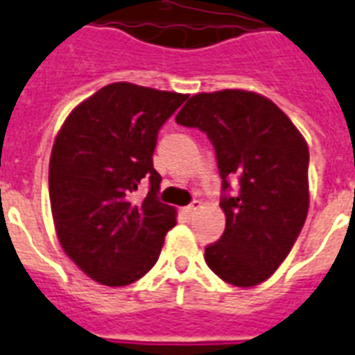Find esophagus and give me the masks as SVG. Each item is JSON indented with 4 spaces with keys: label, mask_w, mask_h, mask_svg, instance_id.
Wrapping results in <instances>:
<instances>
[{
    "label": "esophagus",
    "mask_w": 355,
    "mask_h": 355,
    "mask_svg": "<svg viewBox=\"0 0 355 355\" xmlns=\"http://www.w3.org/2000/svg\"><path fill=\"white\" fill-rule=\"evenodd\" d=\"M199 209H201V203H199V201H193V203L186 207L184 212H186V214H188V216H193V214H196V212H198Z\"/></svg>",
    "instance_id": "esophagus-1"
}]
</instances>
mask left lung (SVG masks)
Returning <instances> with one entry per match:
<instances>
[{"label":"left lung","mask_w":355,"mask_h":355,"mask_svg":"<svg viewBox=\"0 0 355 355\" xmlns=\"http://www.w3.org/2000/svg\"><path fill=\"white\" fill-rule=\"evenodd\" d=\"M177 124L209 137L222 178L225 230L205 246V261L227 284L256 286L290 254L309 212V148L267 97L244 90L198 94ZM239 190L230 193L229 180Z\"/></svg>","instance_id":"left-lung-1"}]
</instances>
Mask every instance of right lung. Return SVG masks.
<instances>
[{
  "mask_svg": "<svg viewBox=\"0 0 355 355\" xmlns=\"http://www.w3.org/2000/svg\"><path fill=\"white\" fill-rule=\"evenodd\" d=\"M186 97L114 83L71 112L52 148L49 191L62 248L105 286H128L150 271L175 209L157 199V131ZM143 180L141 204L130 193Z\"/></svg>",
  "mask_w": 355,
  "mask_h": 355,
  "instance_id": "right-lung-1",
  "label": "right lung"
}]
</instances>
